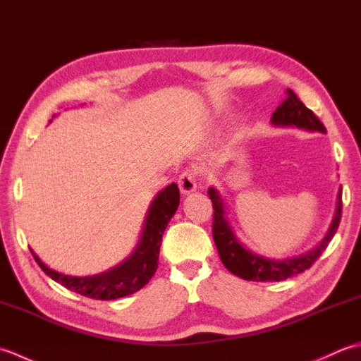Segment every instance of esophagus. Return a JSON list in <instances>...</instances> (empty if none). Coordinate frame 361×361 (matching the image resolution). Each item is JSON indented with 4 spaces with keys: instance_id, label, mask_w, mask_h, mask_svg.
Returning <instances> with one entry per match:
<instances>
[{
    "instance_id": "esophagus-1",
    "label": "esophagus",
    "mask_w": 361,
    "mask_h": 361,
    "mask_svg": "<svg viewBox=\"0 0 361 361\" xmlns=\"http://www.w3.org/2000/svg\"><path fill=\"white\" fill-rule=\"evenodd\" d=\"M197 169H186V171H183L180 178H178V186L181 194H190L194 192L197 189Z\"/></svg>"
}]
</instances>
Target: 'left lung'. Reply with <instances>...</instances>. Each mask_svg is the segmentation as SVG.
<instances>
[{"mask_svg":"<svg viewBox=\"0 0 361 361\" xmlns=\"http://www.w3.org/2000/svg\"><path fill=\"white\" fill-rule=\"evenodd\" d=\"M271 124L279 127H296L301 130H307V132L326 133V127L321 124V121L313 114L312 110H309L307 106L299 101L298 96L290 88L286 91L283 102L273 113ZM208 195L211 198L214 209L212 237L219 250L221 264L233 274L239 276V278L245 281L278 282L305 271L323 255V251L327 248L329 242L332 240L336 229H338L341 220L343 206L340 188L338 195H336V208L332 224L329 226V231L324 235V239L319 242V245H317L313 250L304 252L301 256L276 260L256 255L255 251H251L245 245H242L225 217V206L219 190L216 188H209Z\"/></svg>","mask_w":361,"mask_h":361,"instance_id":"1","label":"left lung"}]
</instances>
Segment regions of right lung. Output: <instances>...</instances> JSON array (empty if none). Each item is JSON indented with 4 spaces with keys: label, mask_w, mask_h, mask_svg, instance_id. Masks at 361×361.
Wrapping results in <instances>:
<instances>
[{
    "label": "right lung",
    "mask_w": 361,
    "mask_h": 361,
    "mask_svg": "<svg viewBox=\"0 0 361 361\" xmlns=\"http://www.w3.org/2000/svg\"><path fill=\"white\" fill-rule=\"evenodd\" d=\"M54 118V116H52ZM52 122V121H49ZM180 204V189L172 183L163 190H159L149 208L147 217L142 228L140 243L128 259L111 270L94 276H68L52 270L43 264L40 257L30 250L38 267L68 290L75 291L82 296H88L101 301L124 298L141 290L147 283L158 268V256L161 240L167 228V224L173 217Z\"/></svg>",
    "instance_id": "add662e5"
}]
</instances>
